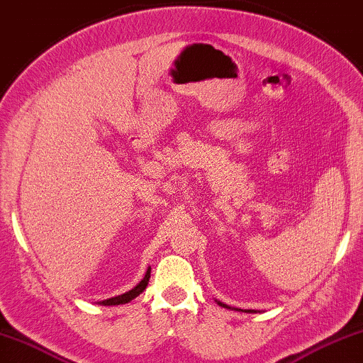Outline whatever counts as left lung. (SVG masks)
I'll list each match as a JSON object with an SVG mask.
<instances>
[{
  "label": "left lung",
  "mask_w": 363,
  "mask_h": 363,
  "mask_svg": "<svg viewBox=\"0 0 363 363\" xmlns=\"http://www.w3.org/2000/svg\"><path fill=\"white\" fill-rule=\"evenodd\" d=\"M216 302H218V303H220V306H221V307H226V308H229V307L226 306V303H223V302H220V301H216ZM239 310H240V308H239ZM245 312H250V310H245Z\"/></svg>",
  "instance_id": "8db88e82"
}]
</instances>
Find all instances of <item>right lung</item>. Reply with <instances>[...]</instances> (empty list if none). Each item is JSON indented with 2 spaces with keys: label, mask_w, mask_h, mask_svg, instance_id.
<instances>
[{
  "label": "right lung",
  "mask_w": 363,
  "mask_h": 363,
  "mask_svg": "<svg viewBox=\"0 0 363 363\" xmlns=\"http://www.w3.org/2000/svg\"><path fill=\"white\" fill-rule=\"evenodd\" d=\"M148 279H150V268L147 269V273H145V276H143V279L134 287V289H130L129 292H124V294H121V296L106 298V301H101L99 303H100V306H119V303H128V302L132 301V298H135L137 296L142 294V292L145 291V287L148 284Z\"/></svg>",
  "instance_id": "add662e5"
}]
</instances>
